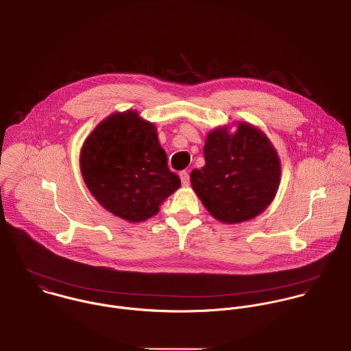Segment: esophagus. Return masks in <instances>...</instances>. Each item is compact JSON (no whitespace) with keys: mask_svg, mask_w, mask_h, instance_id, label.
Masks as SVG:
<instances>
[{"mask_svg":"<svg viewBox=\"0 0 351 351\" xmlns=\"http://www.w3.org/2000/svg\"><path fill=\"white\" fill-rule=\"evenodd\" d=\"M180 177H181V182L184 186H189L191 184V177H189V173L188 171H181L180 173Z\"/></svg>","mask_w":351,"mask_h":351,"instance_id":"34e87169","label":"esophagus"}]
</instances>
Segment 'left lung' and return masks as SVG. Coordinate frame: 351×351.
Instances as JSON below:
<instances>
[{
  "mask_svg": "<svg viewBox=\"0 0 351 351\" xmlns=\"http://www.w3.org/2000/svg\"><path fill=\"white\" fill-rule=\"evenodd\" d=\"M206 166L191 173L192 188L221 222H245L263 213L275 197L280 162L269 140L239 123L234 134L215 129L204 145Z\"/></svg>",
  "mask_w": 351,
  "mask_h": 351,
  "instance_id": "8db88e82",
  "label": "left lung"
}]
</instances>
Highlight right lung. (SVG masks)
Instances as JSON below:
<instances>
[{
  "instance_id": "obj_1",
  "label": "right lung",
  "mask_w": 351,
  "mask_h": 351,
  "mask_svg": "<svg viewBox=\"0 0 351 351\" xmlns=\"http://www.w3.org/2000/svg\"><path fill=\"white\" fill-rule=\"evenodd\" d=\"M80 167L95 199L112 214L143 222L181 186L170 171L156 129L137 113L106 118L86 140Z\"/></svg>"
}]
</instances>
